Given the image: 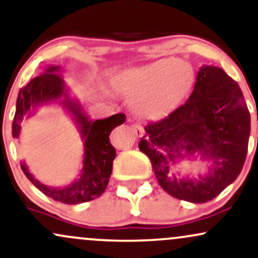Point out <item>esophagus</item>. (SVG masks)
Listing matches in <instances>:
<instances>
[{
	"mask_svg": "<svg viewBox=\"0 0 258 258\" xmlns=\"http://www.w3.org/2000/svg\"><path fill=\"white\" fill-rule=\"evenodd\" d=\"M132 129H133V132H134V134L138 136V138H140V136H142V134H144V128H142L140 124H138V123L133 124Z\"/></svg>",
	"mask_w": 258,
	"mask_h": 258,
	"instance_id": "esophagus-1",
	"label": "esophagus"
}]
</instances>
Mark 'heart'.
<instances>
[{
  "label": "heart",
  "instance_id": "obj_1",
  "mask_svg": "<svg viewBox=\"0 0 258 258\" xmlns=\"http://www.w3.org/2000/svg\"><path fill=\"white\" fill-rule=\"evenodd\" d=\"M195 74L186 60L162 59L130 70L120 78L119 89L134 98L136 111L145 118H159L170 112L188 94Z\"/></svg>",
  "mask_w": 258,
  "mask_h": 258
}]
</instances>
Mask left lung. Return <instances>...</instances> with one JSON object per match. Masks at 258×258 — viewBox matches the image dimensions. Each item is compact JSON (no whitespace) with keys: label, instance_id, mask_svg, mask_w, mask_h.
Listing matches in <instances>:
<instances>
[{"label":"left lung","instance_id":"8db88e82","mask_svg":"<svg viewBox=\"0 0 258 258\" xmlns=\"http://www.w3.org/2000/svg\"><path fill=\"white\" fill-rule=\"evenodd\" d=\"M139 148L150 158L168 195L190 203L217 197L239 176L250 138V112L239 84L217 66H202L195 89L182 106L145 126ZM199 156L208 172L178 179L172 169Z\"/></svg>","mask_w":258,"mask_h":258}]
</instances>
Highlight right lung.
I'll list each match as a JSON object with an SVG mask.
<instances>
[{
  "mask_svg": "<svg viewBox=\"0 0 258 258\" xmlns=\"http://www.w3.org/2000/svg\"><path fill=\"white\" fill-rule=\"evenodd\" d=\"M59 71L60 66H49L41 76L21 88L18 94L12 135L19 139L24 119L32 116L36 108L42 105L59 101L74 116L84 141L83 166L74 182L63 187L45 186L33 177L25 162L20 164L26 177L42 193L56 202L74 205L93 201L105 192L116 158V150L110 144V134L116 126L125 122V114L117 113L105 119L90 120L82 112L81 105L69 96L65 82L57 74Z\"/></svg>",
  "mask_w": 258,
  "mask_h": 258,
  "instance_id": "right-lung-1",
  "label": "right lung"
}]
</instances>
